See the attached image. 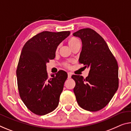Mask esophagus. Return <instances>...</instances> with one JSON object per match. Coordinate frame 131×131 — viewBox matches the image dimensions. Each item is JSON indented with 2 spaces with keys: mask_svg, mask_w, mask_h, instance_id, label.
<instances>
[{
  "mask_svg": "<svg viewBox=\"0 0 131 131\" xmlns=\"http://www.w3.org/2000/svg\"><path fill=\"white\" fill-rule=\"evenodd\" d=\"M71 76H72L71 73H70V72H68V78L70 79V78H71Z\"/></svg>",
  "mask_w": 131,
  "mask_h": 131,
  "instance_id": "34e87169",
  "label": "esophagus"
}]
</instances>
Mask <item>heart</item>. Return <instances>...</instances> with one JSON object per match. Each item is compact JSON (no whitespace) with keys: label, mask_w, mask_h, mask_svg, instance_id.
<instances>
[{"label":"heart","mask_w":131,"mask_h":131,"mask_svg":"<svg viewBox=\"0 0 131 131\" xmlns=\"http://www.w3.org/2000/svg\"><path fill=\"white\" fill-rule=\"evenodd\" d=\"M77 41H79L78 39H76L75 38H72L69 39V45H70L73 44V43H75L76 42H77Z\"/></svg>","instance_id":"obj_1"}]
</instances>
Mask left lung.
<instances>
[{"mask_svg": "<svg viewBox=\"0 0 131 131\" xmlns=\"http://www.w3.org/2000/svg\"><path fill=\"white\" fill-rule=\"evenodd\" d=\"M82 42L79 62L90 68L88 77L72 75L76 85L73 92L80 107L90 111L106 106L118 88V66L115 57L102 37L91 28L73 34Z\"/></svg>", "mask_w": 131, "mask_h": 131, "instance_id": "left-lung-1", "label": "left lung"}]
</instances>
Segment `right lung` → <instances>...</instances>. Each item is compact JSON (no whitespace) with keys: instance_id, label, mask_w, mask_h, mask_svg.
<instances>
[{"instance_id":"1","label":"right lung","mask_w":131,"mask_h":131,"mask_svg":"<svg viewBox=\"0 0 131 131\" xmlns=\"http://www.w3.org/2000/svg\"><path fill=\"white\" fill-rule=\"evenodd\" d=\"M70 33L43 31L23 48L16 70L18 92L26 107L37 115L51 113L59 104L68 74L59 70L49 78L46 64L54 59L58 45Z\"/></svg>"}]
</instances>
